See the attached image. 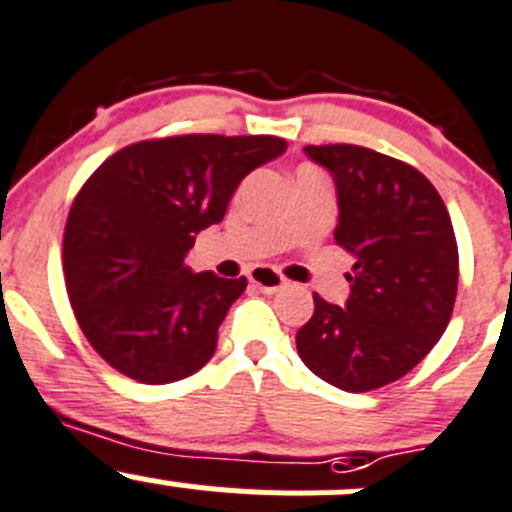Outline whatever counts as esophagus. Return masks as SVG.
<instances>
[{"label":"esophagus","mask_w":512,"mask_h":512,"mask_svg":"<svg viewBox=\"0 0 512 512\" xmlns=\"http://www.w3.org/2000/svg\"><path fill=\"white\" fill-rule=\"evenodd\" d=\"M250 282L255 287H260L262 292H267V295H272V292L282 290V287L287 285L285 277L280 275L277 270H272V267H255V270H250Z\"/></svg>","instance_id":"esophagus-1"}]
</instances>
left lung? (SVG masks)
Here are the masks:
<instances>
[{
  "label": "left lung",
  "instance_id": "1",
  "mask_svg": "<svg viewBox=\"0 0 512 512\" xmlns=\"http://www.w3.org/2000/svg\"><path fill=\"white\" fill-rule=\"evenodd\" d=\"M337 187L335 242L355 265L345 307L312 295L302 362L335 388L367 393L408 375L443 337L458 295L448 207L415 167L357 145H307Z\"/></svg>",
  "mask_w": 512,
  "mask_h": 512
}]
</instances>
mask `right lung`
<instances>
[{
    "instance_id": "obj_1",
    "label": "right lung",
    "mask_w": 512,
    "mask_h": 512,
    "mask_svg": "<svg viewBox=\"0 0 512 512\" xmlns=\"http://www.w3.org/2000/svg\"><path fill=\"white\" fill-rule=\"evenodd\" d=\"M285 150L272 135L162 137L114 152L84 182L64 227V277L107 365L165 385L210 362L247 280L192 272L185 255L222 222L237 185Z\"/></svg>"
}]
</instances>
